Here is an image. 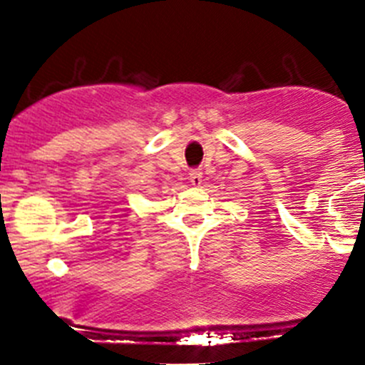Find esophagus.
Here are the masks:
<instances>
[{"label": "esophagus", "instance_id": "1", "mask_svg": "<svg viewBox=\"0 0 365 365\" xmlns=\"http://www.w3.org/2000/svg\"><path fill=\"white\" fill-rule=\"evenodd\" d=\"M189 180L194 187L201 185V180H203V173H201V169H192V171H190Z\"/></svg>", "mask_w": 365, "mask_h": 365}]
</instances>
